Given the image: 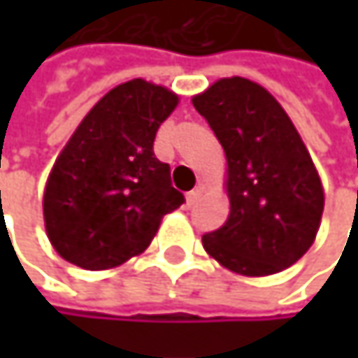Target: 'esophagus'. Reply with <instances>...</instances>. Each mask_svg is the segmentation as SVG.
I'll list each match as a JSON object with an SVG mask.
<instances>
[{
	"label": "esophagus",
	"mask_w": 358,
	"mask_h": 358,
	"mask_svg": "<svg viewBox=\"0 0 358 358\" xmlns=\"http://www.w3.org/2000/svg\"><path fill=\"white\" fill-rule=\"evenodd\" d=\"M201 192H203V186H196L194 190H190V192L186 194V207H192V205L196 203V199L201 196Z\"/></svg>",
	"instance_id": "1"
}]
</instances>
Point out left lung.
<instances>
[{
    "instance_id": "obj_1",
    "label": "left lung",
    "mask_w": 358,
    "mask_h": 358,
    "mask_svg": "<svg viewBox=\"0 0 358 358\" xmlns=\"http://www.w3.org/2000/svg\"><path fill=\"white\" fill-rule=\"evenodd\" d=\"M226 155L230 215L203 236L222 267L263 278L296 263L315 243L323 213L320 172L278 99L243 76L192 97Z\"/></svg>"
}]
</instances>
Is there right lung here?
I'll return each instance as SVG.
<instances>
[{"label":"right lung","instance_id":"obj_1","mask_svg":"<svg viewBox=\"0 0 358 358\" xmlns=\"http://www.w3.org/2000/svg\"><path fill=\"white\" fill-rule=\"evenodd\" d=\"M180 97L132 78L106 93L59 151L43 192V220L62 259L103 271L141 255L184 201L153 153Z\"/></svg>","mask_w":358,"mask_h":358}]
</instances>
